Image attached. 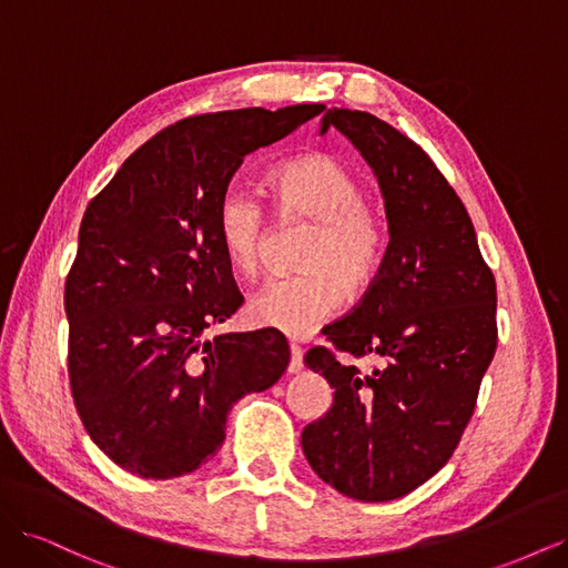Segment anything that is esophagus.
I'll list each match as a JSON object with an SVG mask.
<instances>
[{
  "label": "esophagus",
  "instance_id": "esophagus-1",
  "mask_svg": "<svg viewBox=\"0 0 568 568\" xmlns=\"http://www.w3.org/2000/svg\"><path fill=\"white\" fill-rule=\"evenodd\" d=\"M291 359H288V374H298L303 369V348L291 343Z\"/></svg>",
  "mask_w": 568,
  "mask_h": 568
}]
</instances>
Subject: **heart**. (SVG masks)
Segmentation results:
<instances>
[{
	"label": "heart",
	"instance_id": "heart-1",
	"mask_svg": "<svg viewBox=\"0 0 568 568\" xmlns=\"http://www.w3.org/2000/svg\"><path fill=\"white\" fill-rule=\"evenodd\" d=\"M265 184L274 215L282 222H311V232L296 257L303 272L257 291L248 313L255 324L303 338L338 311L346 288L372 284L384 257V230L351 170L326 153L274 165ZM215 222L232 267L246 277L261 272L270 234L261 203L230 189L217 203Z\"/></svg>",
	"mask_w": 568,
	"mask_h": 568
}]
</instances>
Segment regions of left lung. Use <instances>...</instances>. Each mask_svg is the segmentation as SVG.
<instances>
[{"mask_svg": "<svg viewBox=\"0 0 568 568\" xmlns=\"http://www.w3.org/2000/svg\"><path fill=\"white\" fill-rule=\"evenodd\" d=\"M326 128L348 136L379 182L388 246L363 301L322 334L379 367L359 372L329 348L307 351L334 403L301 445L324 484L388 503L443 469L474 415L497 346L495 277L464 203L409 136L351 109L326 111Z\"/></svg>", "mask_w": 568, "mask_h": 568, "instance_id": "8db88e82", "label": "left lung"}]
</instances>
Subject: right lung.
Returning a JSON list of instances; mask_svg holds the SVG:
<instances>
[{
    "mask_svg": "<svg viewBox=\"0 0 568 568\" xmlns=\"http://www.w3.org/2000/svg\"><path fill=\"white\" fill-rule=\"evenodd\" d=\"M322 111L184 118L90 201L65 280L68 376L84 428L118 467L156 480L196 471L225 440L232 405L280 382V332L211 334L244 301L215 213L244 156Z\"/></svg>",
    "mask_w": 568,
    "mask_h": 568,
    "instance_id": "add662e5",
    "label": "right lung"
}]
</instances>
